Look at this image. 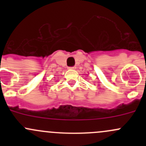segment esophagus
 <instances>
[{
    "label": "esophagus",
    "mask_w": 146,
    "mask_h": 146,
    "mask_svg": "<svg viewBox=\"0 0 146 146\" xmlns=\"http://www.w3.org/2000/svg\"><path fill=\"white\" fill-rule=\"evenodd\" d=\"M69 69H70V70H75V69L76 68V66H70V67L68 68Z\"/></svg>",
    "instance_id": "34e87169"
}]
</instances>
